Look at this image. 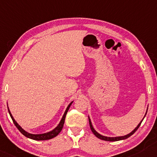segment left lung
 Here are the masks:
<instances>
[{"label": "left lung", "mask_w": 157, "mask_h": 157, "mask_svg": "<svg viewBox=\"0 0 157 157\" xmlns=\"http://www.w3.org/2000/svg\"><path fill=\"white\" fill-rule=\"evenodd\" d=\"M147 112H146V114H145V115H144V118L145 117L146 114H147ZM144 118H143V120H144ZM143 120H142V121H141L140 123L139 124L137 125V127H136L135 128V129H134L132 132H130L129 134H127V135H125V136H117V137H108V136H105L101 135V134H99L98 132H97L95 131V129H94V128H93V127H92L91 120H90V117H89V123H90V129H91L92 132H93V134L97 136V137L99 138V139H100V140H105V141H109V142H115V141H120V140H126V139H127L128 137H129L130 136H132V134H133L134 133V132H135L136 131V130L138 129V128L140 127V124H141V123H142V122L143 121Z\"/></svg>", "instance_id": "left-lung-1"}]
</instances>
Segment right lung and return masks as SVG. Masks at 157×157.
<instances>
[{"label": "right lung", "instance_id": "1", "mask_svg": "<svg viewBox=\"0 0 157 157\" xmlns=\"http://www.w3.org/2000/svg\"><path fill=\"white\" fill-rule=\"evenodd\" d=\"M72 102H73V101H72L71 103H70V105L67 106V109H66L65 113H64L63 116V118L61 119V120H60V122H59V124L57 125V127L55 128L53 130H52V131H50L49 132H47V133L40 134H30V133H28V132H27L26 131H25V130H24L23 128H22L21 126L18 124H17L16 122H15V120H14V118H13V117L12 116L11 113H10V109H9V108H8V112H9L10 116V117H11V119H12L13 123H14V124L15 125V127L17 128V129H18L19 131L21 132V133L23 134L24 136H25L26 137L30 138V139H31V140H37V141L48 140H50V139H52V138L56 137V136L57 135V134H58L59 132H61V130L63 129V125H64V122H65L66 114H67L68 110H69V109H70V105H72Z\"/></svg>", "mask_w": 157, "mask_h": 157}]
</instances>
